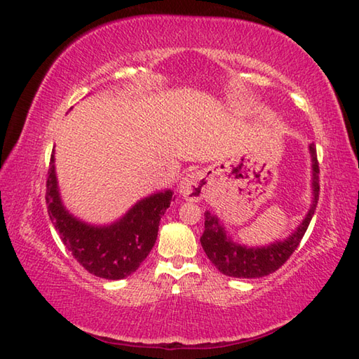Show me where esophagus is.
<instances>
[{
	"label": "esophagus",
	"instance_id": "34e87169",
	"mask_svg": "<svg viewBox=\"0 0 359 359\" xmlns=\"http://www.w3.org/2000/svg\"><path fill=\"white\" fill-rule=\"evenodd\" d=\"M180 194L184 196L187 201L199 202L205 196V182L202 177V172H188L180 182Z\"/></svg>",
	"mask_w": 359,
	"mask_h": 359
}]
</instances>
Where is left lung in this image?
I'll return each instance as SVG.
<instances>
[{"mask_svg": "<svg viewBox=\"0 0 359 359\" xmlns=\"http://www.w3.org/2000/svg\"><path fill=\"white\" fill-rule=\"evenodd\" d=\"M310 152L311 160H313V203H311V208L302 224L287 241L271 243V245L262 248L236 245L234 242L226 239L217 217L208 211L205 212V230L201 243L208 259L220 273L233 278H262L284 265L293 255V251L299 247L319 201V163L313 143L310 144Z\"/></svg>", "mask_w": 359, "mask_h": 359, "instance_id": "left-lung-1", "label": "left lung"}]
</instances>
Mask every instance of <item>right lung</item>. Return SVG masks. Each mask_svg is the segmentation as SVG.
<instances>
[{
  "mask_svg": "<svg viewBox=\"0 0 359 359\" xmlns=\"http://www.w3.org/2000/svg\"><path fill=\"white\" fill-rule=\"evenodd\" d=\"M172 193H157L140 201L123 219L109 226H90L65 210L53 171V152L46 179V205L55 230L77 262L98 278L123 279L139 269L157 239L160 217Z\"/></svg>",
  "mask_w": 359,
  "mask_h": 359,
  "instance_id": "right-lung-1",
  "label": "right lung"
}]
</instances>
